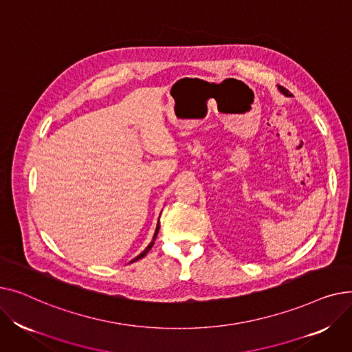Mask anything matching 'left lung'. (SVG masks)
<instances>
[{"label":"left lung","mask_w":352,"mask_h":352,"mask_svg":"<svg viewBox=\"0 0 352 352\" xmlns=\"http://www.w3.org/2000/svg\"><path fill=\"white\" fill-rule=\"evenodd\" d=\"M278 89H280V91L283 92V94H284V96H287V89H285V88H281V87H278Z\"/></svg>","instance_id":"1"}]
</instances>
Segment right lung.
Wrapping results in <instances>:
<instances>
[{
  "label": "right lung",
  "mask_w": 352,
  "mask_h": 352,
  "mask_svg": "<svg viewBox=\"0 0 352 352\" xmlns=\"http://www.w3.org/2000/svg\"><path fill=\"white\" fill-rule=\"evenodd\" d=\"M158 231H160V219H158V224H157V228H155V232H154V236H153V241H151L150 244H148V247H146V248H145V250H144V251H142V252H141V254H140L138 256H135L133 261H135V260H140V258L145 256V255H146V252L151 250V247L154 245V241H155V238H157V235H158Z\"/></svg>",
  "instance_id": "add662e5"
}]
</instances>
